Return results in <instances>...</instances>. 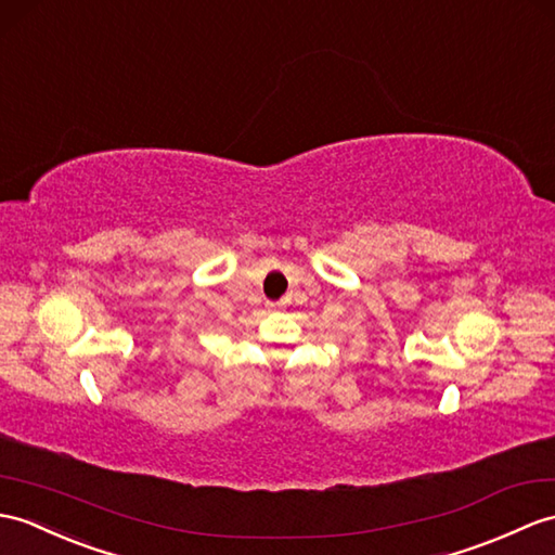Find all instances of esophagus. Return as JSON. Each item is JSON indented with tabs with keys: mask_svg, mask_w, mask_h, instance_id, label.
Masks as SVG:
<instances>
[{
	"mask_svg": "<svg viewBox=\"0 0 555 555\" xmlns=\"http://www.w3.org/2000/svg\"><path fill=\"white\" fill-rule=\"evenodd\" d=\"M283 305H286V302H267V307H269V309H281Z\"/></svg>",
	"mask_w": 555,
	"mask_h": 555,
	"instance_id": "1",
	"label": "esophagus"
}]
</instances>
